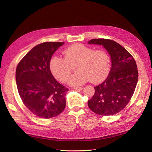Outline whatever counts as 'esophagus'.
Here are the masks:
<instances>
[{
	"mask_svg": "<svg viewBox=\"0 0 152 152\" xmlns=\"http://www.w3.org/2000/svg\"><path fill=\"white\" fill-rule=\"evenodd\" d=\"M84 87H76L73 88V89H75V90H82L83 89Z\"/></svg>",
	"mask_w": 152,
	"mask_h": 152,
	"instance_id": "34e87169",
	"label": "esophagus"
}]
</instances>
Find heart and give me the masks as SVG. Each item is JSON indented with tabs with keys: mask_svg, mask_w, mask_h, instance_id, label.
Listing matches in <instances>:
<instances>
[{
	"mask_svg": "<svg viewBox=\"0 0 152 152\" xmlns=\"http://www.w3.org/2000/svg\"><path fill=\"white\" fill-rule=\"evenodd\" d=\"M64 58L54 56L50 69L56 79L65 82L75 66L77 72L68 79L69 84L77 86L89 81L98 83L107 77L110 69V58L103 50H94L83 44H74L63 51Z\"/></svg>",
	"mask_w": 152,
	"mask_h": 152,
	"instance_id": "obj_1",
	"label": "heart"
}]
</instances>
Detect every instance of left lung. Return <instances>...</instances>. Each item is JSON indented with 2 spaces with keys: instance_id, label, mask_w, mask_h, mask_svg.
<instances>
[{
  "instance_id": "1",
  "label": "left lung",
  "mask_w": 152,
  "mask_h": 152,
  "mask_svg": "<svg viewBox=\"0 0 152 152\" xmlns=\"http://www.w3.org/2000/svg\"><path fill=\"white\" fill-rule=\"evenodd\" d=\"M88 44L103 45L112 59L109 75L94 87L95 93L88 101V107L100 115H112L125 108L134 94L138 79L136 63L132 55L114 40L93 39Z\"/></svg>"
}]
</instances>
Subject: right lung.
<instances>
[{"mask_svg": "<svg viewBox=\"0 0 152 152\" xmlns=\"http://www.w3.org/2000/svg\"><path fill=\"white\" fill-rule=\"evenodd\" d=\"M64 42H45L31 49L18 63L16 81L23 103L37 117L50 118L65 108L68 89L59 84L50 70V60Z\"/></svg>", "mask_w": 152, "mask_h": 152, "instance_id": "right-lung-1", "label": "right lung"}]
</instances>
